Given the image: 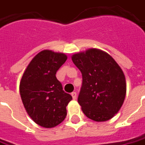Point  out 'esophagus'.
I'll return each mask as SVG.
<instances>
[{"instance_id": "34e87169", "label": "esophagus", "mask_w": 145, "mask_h": 145, "mask_svg": "<svg viewBox=\"0 0 145 145\" xmlns=\"http://www.w3.org/2000/svg\"><path fill=\"white\" fill-rule=\"evenodd\" d=\"M71 96H72L73 99H76V98H77V93L72 92L71 93Z\"/></svg>"}]
</instances>
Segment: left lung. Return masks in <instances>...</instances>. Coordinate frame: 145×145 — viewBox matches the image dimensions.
Wrapping results in <instances>:
<instances>
[{"label":"left lung","mask_w":145,"mask_h":145,"mask_svg":"<svg viewBox=\"0 0 145 145\" xmlns=\"http://www.w3.org/2000/svg\"><path fill=\"white\" fill-rule=\"evenodd\" d=\"M71 59L82 75L78 98L82 112L96 122L114 117L126 95L127 85L122 69L110 54L95 48L74 54Z\"/></svg>","instance_id":"obj_1"}]
</instances>
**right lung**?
Returning <instances> with one entry per match:
<instances>
[{
	"label": "right lung",
	"mask_w": 145,
	"mask_h": 145,
	"mask_svg": "<svg viewBox=\"0 0 145 145\" xmlns=\"http://www.w3.org/2000/svg\"><path fill=\"white\" fill-rule=\"evenodd\" d=\"M67 59L63 53L44 50L33 57L22 76L19 89L23 105L41 127H55L67 116L72 96L63 91L55 75Z\"/></svg>",
	"instance_id": "right-lung-1"
}]
</instances>
